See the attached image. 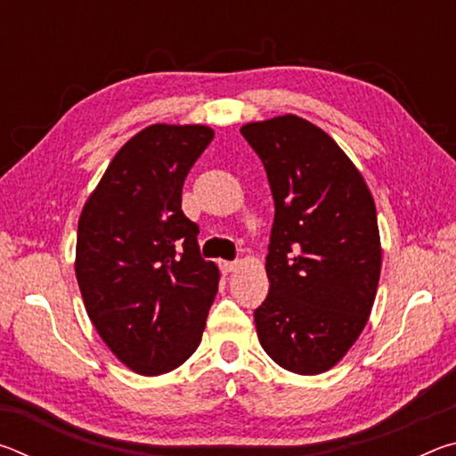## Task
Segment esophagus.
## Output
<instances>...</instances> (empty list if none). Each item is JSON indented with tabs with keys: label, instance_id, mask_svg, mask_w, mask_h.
<instances>
[{
	"label": "esophagus",
	"instance_id": "obj_1",
	"mask_svg": "<svg viewBox=\"0 0 456 456\" xmlns=\"http://www.w3.org/2000/svg\"><path fill=\"white\" fill-rule=\"evenodd\" d=\"M237 261H221V264H219V267H221V272L223 273H231V272H235V269H237Z\"/></svg>",
	"mask_w": 456,
	"mask_h": 456
}]
</instances>
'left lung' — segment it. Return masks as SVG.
Returning a JSON list of instances; mask_svg holds the SVG:
<instances>
[{
    "label": "left lung",
    "instance_id": "8db88e82",
    "mask_svg": "<svg viewBox=\"0 0 456 456\" xmlns=\"http://www.w3.org/2000/svg\"><path fill=\"white\" fill-rule=\"evenodd\" d=\"M241 134L272 187L269 293L253 318L264 350L296 374L346 356L372 312L380 280L376 205L344 151L293 114L249 122Z\"/></svg>",
    "mask_w": 456,
    "mask_h": 456
}]
</instances>
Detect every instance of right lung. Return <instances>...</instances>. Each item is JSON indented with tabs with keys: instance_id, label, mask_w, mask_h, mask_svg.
<instances>
[{
	"instance_id": "right-lung-1",
	"label": "right lung",
	"mask_w": 456,
	"mask_h": 456,
	"mask_svg": "<svg viewBox=\"0 0 456 456\" xmlns=\"http://www.w3.org/2000/svg\"><path fill=\"white\" fill-rule=\"evenodd\" d=\"M200 125H152L122 146L78 221L76 280L88 318L122 364L179 368L200 344L219 269L181 209L183 183L213 141Z\"/></svg>"
}]
</instances>
